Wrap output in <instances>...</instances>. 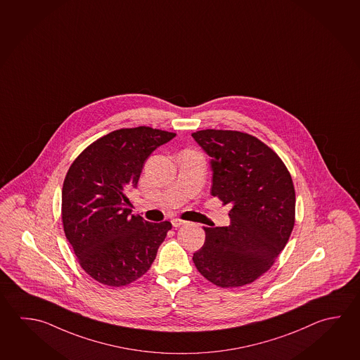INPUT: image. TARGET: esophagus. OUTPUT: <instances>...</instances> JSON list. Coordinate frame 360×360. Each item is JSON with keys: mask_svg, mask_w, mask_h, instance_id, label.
I'll list each match as a JSON object with an SVG mask.
<instances>
[{"mask_svg": "<svg viewBox=\"0 0 360 360\" xmlns=\"http://www.w3.org/2000/svg\"><path fill=\"white\" fill-rule=\"evenodd\" d=\"M171 223H172V226H174V227H180V226L185 224V221H181V219H177V218H175V219H172V221H171Z\"/></svg>", "mask_w": 360, "mask_h": 360, "instance_id": "obj_1", "label": "esophagus"}]
</instances>
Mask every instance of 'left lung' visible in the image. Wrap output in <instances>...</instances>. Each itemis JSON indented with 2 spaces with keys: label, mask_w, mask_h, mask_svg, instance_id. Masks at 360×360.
Wrapping results in <instances>:
<instances>
[{
  "label": "left lung",
  "mask_w": 360,
  "mask_h": 360,
  "mask_svg": "<svg viewBox=\"0 0 360 360\" xmlns=\"http://www.w3.org/2000/svg\"><path fill=\"white\" fill-rule=\"evenodd\" d=\"M212 158V190L231 207L229 227H204L193 262L218 287H242L266 273L295 227V191L287 166L260 139L237 131L191 134Z\"/></svg>",
  "instance_id": "left-lung-1"
}]
</instances>
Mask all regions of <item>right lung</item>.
<instances>
[{
    "label": "right lung",
    "mask_w": 360,
    "mask_h": 360,
    "mask_svg": "<svg viewBox=\"0 0 360 360\" xmlns=\"http://www.w3.org/2000/svg\"><path fill=\"white\" fill-rule=\"evenodd\" d=\"M175 133L150 127L123 128L98 138L79 153L62 188V222L81 268L109 287L137 281L150 270L170 231L131 214L128 194L144 161Z\"/></svg>",
    "instance_id": "1"
}]
</instances>
